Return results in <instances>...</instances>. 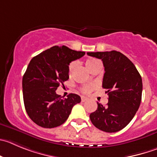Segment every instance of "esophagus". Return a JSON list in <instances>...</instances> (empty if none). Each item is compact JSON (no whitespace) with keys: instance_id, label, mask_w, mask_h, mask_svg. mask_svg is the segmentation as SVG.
<instances>
[{"instance_id":"obj_1","label":"esophagus","mask_w":157,"mask_h":157,"mask_svg":"<svg viewBox=\"0 0 157 157\" xmlns=\"http://www.w3.org/2000/svg\"><path fill=\"white\" fill-rule=\"evenodd\" d=\"M88 98H86V97L85 96H82V102H86V101H87Z\"/></svg>"}]
</instances>
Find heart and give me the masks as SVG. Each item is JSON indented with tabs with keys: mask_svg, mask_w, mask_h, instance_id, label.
Returning a JSON list of instances; mask_svg holds the SVG:
<instances>
[{
	"mask_svg": "<svg viewBox=\"0 0 157 157\" xmlns=\"http://www.w3.org/2000/svg\"><path fill=\"white\" fill-rule=\"evenodd\" d=\"M98 62V61L96 60V59H89V60L86 61V64L88 69L90 71L91 68H92ZM76 64L77 63H76V62H75V61L74 62H71V63L69 64V65H68V74L71 75V73H72L73 70L75 68ZM93 88L94 86H92V85H86V86H84L82 87V91L84 93H89V92H90L93 89Z\"/></svg>",
	"mask_w": 157,
	"mask_h": 157,
	"instance_id": "1",
	"label": "heart"
}]
</instances>
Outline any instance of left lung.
<instances>
[{
  "label": "left lung",
  "mask_w": 157,
  "mask_h": 157,
  "mask_svg": "<svg viewBox=\"0 0 157 157\" xmlns=\"http://www.w3.org/2000/svg\"><path fill=\"white\" fill-rule=\"evenodd\" d=\"M102 59L105 67L102 88L106 89V106L98 108L89 116L92 124L100 130L116 132L126 127L136 113L142 98V78L132 62L116 51L88 52Z\"/></svg>",
  "instance_id": "left-lung-1"
}]
</instances>
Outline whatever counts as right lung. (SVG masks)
Here are the masks:
<instances>
[{"label": "right lung", "mask_w": 157, "mask_h": 157, "mask_svg": "<svg viewBox=\"0 0 157 157\" xmlns=\"http://www.w3.org/2000/svg\"><path fill=\"white\" fill-rule=\"evenodd\" d=\"M85 54L65 45H56L31 59L23 76L22 89L25 109L37 125L49 129L61 126L68 118L72 107L81 102L76 94H69L65 98L55 91L69 78L70 62Z\"/></svg>", "instance_id": "1"}]
</instances>
